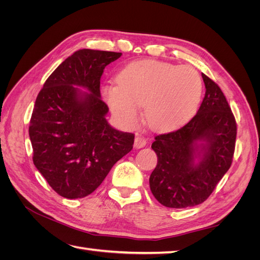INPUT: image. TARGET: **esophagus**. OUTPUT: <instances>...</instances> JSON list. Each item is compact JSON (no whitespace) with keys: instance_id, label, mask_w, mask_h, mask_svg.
<instances>
[{"instance_id":"obj_1","label":"esophagus","mask_w":260,"mask_h":260,"mask_svg":"<svg viewBox=\"0 0 260 260\" xmlns=\"http://www.w3.org/2000/svg\"><path fill=\"white\" fill-rule=\"evenodd\" d=\"M146 143H147V141L145 138L141 137V136L136 137V139H135V147L136 148H142L146 145Z\"/></svg>"}]
</instances>
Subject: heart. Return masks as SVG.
I'll use <instances>...</instances> for the list:
<instances>
[{
    "instance_id": "1",
    "label": "heart",
    "mask_w": 260,
    "mask_h": 260,
    "mask_svg": "<svg viewBox=\"0 0 260 260\" xmlns=\"http://www.w3.org/2000/svg\"><path fill=\"white\" fill-rule=\"evenodd\" d=\"M103 96L122 124L135 125L143 104L152 129L168 131L182 127L198 111L203 92L200 74L155 59L136 60L118 75L117 83L103 86Z\"/></svg>"
}]
</instances>
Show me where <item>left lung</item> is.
<instances>
[{
  "instance_id": "left-lung-1",
  "label": "left lung",
  "mask_w": 260,
  "mask_h": 260,
  "mask_svg": "<svg viewBox=\"0 0 260 260\" xmlns=\"http://www.w3.org/2000/svg\"><path fill=\"white\" fill-rule=\"evenodd\" d=\"M202 77L206 92L198 114L179 130L156 136L152 144L158 159L149 187L154 198L169 208L205 202L233 159L235 118L219 85L206 75Z\"/></svg>"
}]
</instances>
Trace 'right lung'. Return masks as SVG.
Instances as JSON below:
<instances>
[{
    "label": "right lung",
    "instance_id": "obj_1",
    "mask_svg": "<svg viewBox=\"0 0 260 260\" xmlns=\"http://www.w3.org/2000/svg\"><path fill=\"white\" fill-rule=\"evenodd\" d=\"M121 55L77 51L54 70L38 94L29 125L32 159L62 198L82 199L95 191L133 147V133L116 130L107 122L108 107L100 92L105 67Z\"/></svg>",
    "mask_w": 260,
    "mask_h": 260
}]
</instances>
